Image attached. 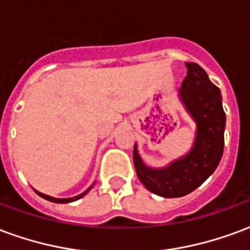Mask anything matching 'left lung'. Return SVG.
Masks as SVG:
<instances>
[{"label":"left lung","instance_id":"obj_1","mask_svg":"<svg viewBox=\"0 0 250 250\" xmlns=\"http://www.w3.org/2000/svg\"><path fill=\"white\" fill-rule=\"evenodd\" d=\"M188 75L179 96L197 122L198 130L193 150L168 167L154 170L145 166L134 148V166L142 184L151 193L165 198H177L191 193L209 178L224 152L225 112L218 87L195 62H186Z\"/></svg>","mask_w":250,"mask_h":250}]
</instances>
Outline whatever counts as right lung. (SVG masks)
I'll return each instance as SVG.
<instances>
[{
  "label": "right lung",
  "mask_w": 250,
  "mask_h": 250,
  "mask_svg": "<svg viewBox=\"0 0 250 250\" xmlns=\"http://www.w3.org/2000/svg\"><path fill=\"white\" fill-rule=\"evenodd\" d=\"M88 190H89V188H88ZM88 190H87V191H88ZM87 191H84L83 194H80V195H76V197H73V198H64V199L53 198V197H49V195H45V194L39 193V191H36V193L39 194L40 197H42V198L48 199V201H51V202H55V204H68V202H72V201H76V199L82 198L84 194H87Z\"/></svg>",
  "instance_id": "add662e5"
}]
</instances>
